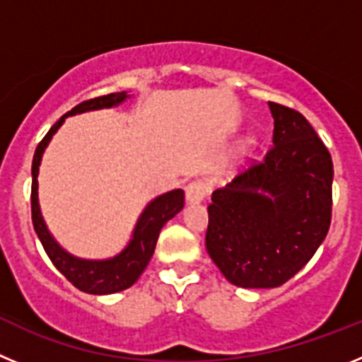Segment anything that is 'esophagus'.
<instances>
[{"label":"esophagus","mask_w":362,"mask_h":362,"mask_svg":"<svg viewBox=\"0 0 362 362\" xmlns=\"http://www.w3.org/2000/svg\"><path fill=\"white\" fill-rule=\"evenodd\" d=\"M206 194H209V185L204 181H192L185 188V197H187L188 203H201V201H204Z\"/></svg>","instance_id":"1"}]
</instances>
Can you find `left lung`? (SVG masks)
<instances>
[{
  "mask_svg": "<svg viewBox=\"0 0 362 362\" xmlns=\"http://www.w3.org/2000/svg\"><path fill=\"white\" fill-rule=\"evenodd\" d=\"M274 137L252 163L212 194L206 250L241 288L292 279L325 241L332 221V156L303 114L268 103Z\"/></svg>",
  "mask_w": 362,
  "mask_h": 362,
  "instance_id": "obj_1",
  "label": "left lung"
}]
</instances>
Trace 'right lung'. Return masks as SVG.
Returning <instances> with one entry per match:
<instances>
[{
	"label": "right lung",
	"instance_id": "right-lung-1",
	"mask_svg": "<svg viewBox=\"0 0 362 362\" xmlns=\"http://www.w3.org/2000/svg\"><path fill=\"white\" fill-rule=\"evenodd\" d=\"M127 98H129L127 92H114V94L86 99L83 103L76 105L72 110L66 112L65 116L59 117V121L47 132V136L37 145L34 159H32V225H34L37 238H40L41 245H43L45 252L54 263V267L62 272L76 288L86 293H94V296L121 292V290L130 288L139 279V276L148 264L150 257H152L153 250H156V243H158L161 228L165 226L166 221H170L175 214L181 212V209H183L185 192L177 188V190L166 192L163 196L150 201L141 216H139V219H137L132 239L127 245V248L121 254H117L116 257L103 259V261H90V259H79L70 255L50 235L49 228L45 225L43 216H41L40 201H37V174H40V165L45 148L50 143L54 134L57 132V129L63 124L65 117L81 114V112L117 107Z\"/></svg>",
	"mask_w": 362,
	"mask_h": 362
}]
</instances>
